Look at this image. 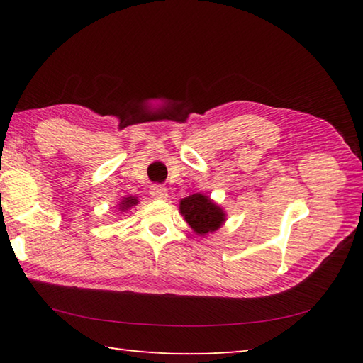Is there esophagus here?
Wrapping results in <instances>:
<instances>
[{"mask_svg": "<svg viewBox=\"0 0 363 363\" xmlns=\"http://www.w3.org/2000/svg\"><path fill=\"white\" fill-rule=\"evenodd\" d=\"M150 196L153 199H160V201H164L167 199V189L162 186V184H153L150 188Z\"/></svg>", "mask_w": 363, "mask_h": 363, "instance_id": "34e87169", "label": "esophagus"}]
</instances>
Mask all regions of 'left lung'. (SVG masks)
I'll use <instances>...</instances> for the list:
<instances>
[{
	"instance_id": "8db88e82",
	"label": "left lung",
	"mask_w": 363,
	"mask_h": 363,
	"mask_svg": "<svg viewBox=\"0 0 363 363\" xmlns=\"http://www.w3.org/2000/svg\"><path fill=\"white\" fill-rule=\"evenodd\" d=\"M180 211L197 235H206L208 232L218 230L225 220L224 211L202 194L184 197L180 202Z\"/></svg>"
}]
</instances>
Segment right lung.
Listing matches in <instances>:
<instances>
[{"label":"right lung","instance_id":"right-lung-1","mask_svg":"<svg viewBox=\"0 0 363 363\" xmlns=\"http://www.w3.org/2000/svg\"><path fill=\"white\" fill-rule=\"evenodd\" d=\"M136 203H138V201H136L135 197H127V199H125V201L121 203V208H122V210H127V208H130L131 205H136Z\"/></svg>","mask_w":363,"mask_h":363}]
</instances>
